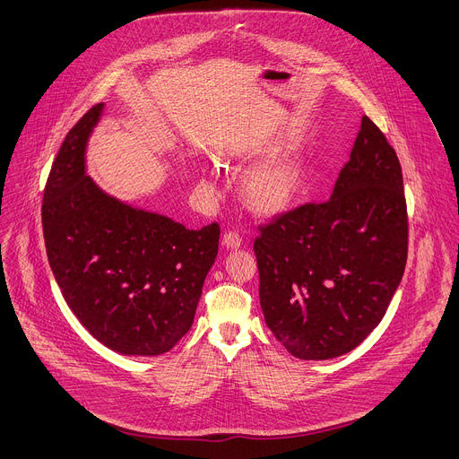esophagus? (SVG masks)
<instances>
[{"mask_svg": "<svg viewBox=\"0 0 459 459\" xmlns=\"http://www.w3.org/2000/svg\"><path fill=\"white\" fill-rule=\"evenodd\" d=\"M221 241H223V247H227V248H239V245H241V238H239V234L234 232V230L225 232Z\"/></svg>", "mask_w": 459, "mask_h": 459, "instance_id": "34e87169", "label": "esophagus"}]
</instances>
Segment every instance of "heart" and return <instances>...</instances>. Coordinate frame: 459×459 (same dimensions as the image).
Segmentation results:
<instances>
[{
	"label": "heart",
	"mask_w": 459,
	"mask_h": 459,
	"mask_svg": "<svg viewBox=\"0 0 459 459\" xmlns=\"http://www.w3.org/2000/svg\"><path fill=\"white\" fill-rule=\"evenodd\" d=\"M306 181V159L287 150L247 174L241 185V199L248 211L258 216H280L299 201Z\"/></svg>",
	"instance_id": "1"
}]
</instances>
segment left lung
I'll return each instance as SVG.
<instances>
[{"instance_id": "1", "label": "left lung", "mask_w": 459, "mask_h": 459, "mask_svg": "<svg viewBox=\"0 0 459 459\" xmlns=\"http://www.w3.org/2000/svg\"><path fill=\"white\" fill-rule=\"evenodd\" d=\"M260 230V306L274 337L304 360L351 351L383 320L406 265L395 150L362 117L329 201L299 206Z\"/></svg>"}]
</instances>
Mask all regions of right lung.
Wrapping results in <instances>:
<instances>
[{"label":"right lung","instance_id":"1","mask_svg":"<svg viewBox=\"0 0 459 459\" xmlns=\"http://www.w3.org/2000/svg\"><path fill=\"white\" fill-rule=\"evenodd\" d=\"M97 104L67 134L44 192L41 223L62 295L106 348L134 357L170 351L190 329L220 227L188 230L106 194L86 172Z\"/></svg>","mask_w":459,"mask_h":459}]
</instances>
